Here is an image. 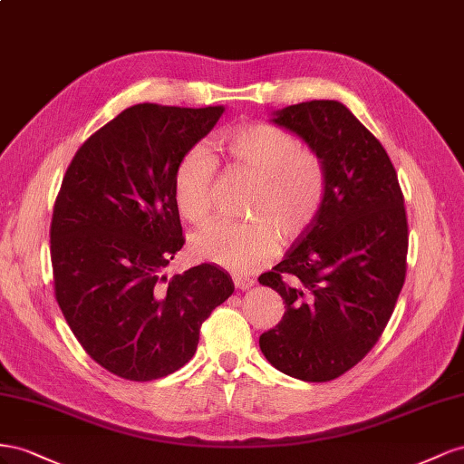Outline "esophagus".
Listing matches in <instances>:
<instances>
[{"mask_svg": "<svg viewBox=\"0 0 464 464\" xmlns=\"http://www.w3.org/2000/svg\"><path fill=\"white\" fill-rule=\"evenodd\" d=\"M233 282L239 289H248V287L255 285V277L245 276V274H233Z\"/></svg>", "mask_w": 464, "mask_h": 464, "instance_id": "1", "label": "esophagus"}]
</instances>
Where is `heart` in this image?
Here are the masks:
<instances>
[{
  "instance_id": "obj_1",
  "label": "heart",
  "mask_w": 464,
  "mask_h": 464,
  "mask_svg": "<svg viewBox=\"0 0 464 464\" xmlns=\"http://www.w3.org/2000/svg\"><path fill=\"white\" fill-rule=\"evenodd\" d=\"M233 163L256 175L248 211L255 218L206 223L192 237L194 253L233 272H253L277 248V233L294 239L314 221L326 194L323 157L297 136L272 124L235 126L221 136ZM216 159L202 145L188 150L175 170V202L188 221L200 223L211 208Z\"/></svg>"
}]
</instances>
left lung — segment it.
I'll use <instances>...</instances> for the list:
<instances>
[{
  "instance_id": "obj_1",
  "label": "left lung",
  "mask_w": 464,
  "mask_h": 464,
  "mask_svg": "<svg viewBox=\"0 0 464 464\" xmlns=\"http://www.w3.org/2000/svg\"><path fill=\"white\" fill-rule=\"evenodd\" d=\"M323 157L326 194L314 221L258 282L282 295V321L260 350L282 373L326 382L360 363L385 330L406 277L408 221L381 141L338 101L276 111Z\"/></svg>"
}]
</instances>
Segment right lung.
<instances>
[{"instance_id": "1", "label": "right lung", "mask_w": 464, "mask_h": 464, "mask_svg": "<svg viewBox=\"0 0 464 464\" xmlns=\"http://www.w3.org/2000/svg\"><path fill=\"white\" fill-rule=\"evenodd\" d=\"M223 111L134 104L65 170L50 225L56 301L83 350L122 379H161L188 363L202 323L235 289L214 264L165 274L184 245L177 165Z\"/></svg>"}]
</instances>
